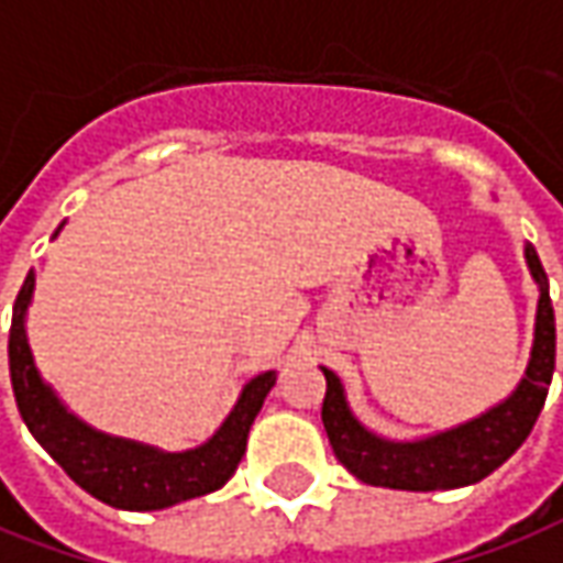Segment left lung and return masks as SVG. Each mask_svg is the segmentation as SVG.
<instances>
[{
	"label": "left lung",
	"instance_id": "left-lung-1",
	"mask_svg": "<svg viewBox=\"0 0 563 563\" xmlns=\"http://www.w3.org/2000/svg\"><path fill=\"white\" fill-rule=\"evenodd\" d=\"M530 274L540 283V308H537V338L525 380L518 390L482 418L463 423L457 430L439 432L423 442H387L368 432L350 415L344 390L329 368L325 396H322V427L332 442L335 457L360 482L396 490H448L482 482L497 466L512 457L528 439L540 418L552 372H555V308L549 298V277L540 265L533 246L525 250Z\"/></svg>",
	"mask_w": 563,
	"mask_h": 563
}]
</instances>
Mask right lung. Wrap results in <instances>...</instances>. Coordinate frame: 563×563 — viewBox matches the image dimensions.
<instances>
[{"mask_svg":"<svg viewBox=\"0 0 563 563\" xmlns=\"http://www.w3.org/2000/svg\"><path fill=\"white\" fill-rule=\"evenodd\" d=\"M30 295H33V274L23 280L18 292L11 332H8L11 387L23 423L30 427L35 442L60 463L63 473L81 490H88L90 497L131 512L167 509L173 503L203 497L225 485L246 451V435L255 415L277 380L274 372L253 377L243 387L241 399L219 432L195 451L164 454L155 448L112 439L73 418L42 384L23 332V313L30 305Z\"/></svg>","mask_w":563,"mask_h":563,"instance_id":"1","label":"right lung"}]
</instances>
